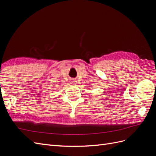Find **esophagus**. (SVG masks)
Returning <instances> with one entry per match:
<instances>
[{
  "instance_id": "34e87169",
  "label": "esophagus",
  "mask_w": 156,
  "mask_h": 156,
  "mask_svg": "<svg viewBox=\"0 0 156 156\" xmlns=\"http://www.w3.org/2000/svg\"><path fill=\"white\" fill-rule=\"evenodd\" d=\"M72 81V83H76V81H75V80H72V81Z\"/></svg>"
}]
</instances>
